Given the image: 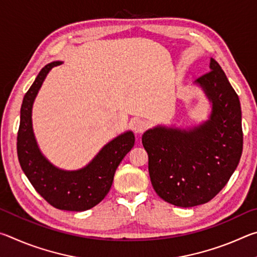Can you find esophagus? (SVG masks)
Listing matches in <instances>:
<instances>
[{
    "label": "esophagus",
    "instance_id": "34e87169",
    "mask_svg": "<svg viewBox=\"0 0 257 257\" xmlns=\"http://www.w3.org/2000/svg\"><path fill=\"white\" fill-rule=\"evenodd\" d=\"M147 128H149V122L145 120L136 119L133 121V129L135 133L142 134V133H144Z\"/></svg>",
    "mask_w": 257,
    "mask_h": 257
}]
</instances>
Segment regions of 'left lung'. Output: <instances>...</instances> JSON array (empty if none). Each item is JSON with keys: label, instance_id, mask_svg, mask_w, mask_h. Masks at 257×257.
<instances>
[{"label": "left lung", "instance_id": "1", "mask_svg": "<svg viewBox=\"0 0 257 257\" xmlns=\"http://www.w3.org/2000/svg\"><path fill=\"white\" fill-rule=\"evenodd\" d=\"M196 80L212 102L210 120L189 130L156 127L143 135L152 186L180 207L210 202L227 185L242 153L238 95L214 59Z\"/></svg>", "mask_w": 257, "mask_h": 257}]
</instances>
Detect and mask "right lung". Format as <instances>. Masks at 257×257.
Listing matches in <instances>:
<instances>
[{
  "instance_id": "right-lung-1",
  "label": "right lung",
  "mask_w": 257,
  "mask_h": 257,
  "mask_svg": "<svg viewBox=\"0 0 257 257\" xmlns=\"http://www.w3.org/2000/svg\"><path fill=\"white\" fill-rule=\"evenodd\" d=\"M62 62L46 64L26 93L20 110L17 152L21 169L30 184L52 206L64 211H86L97 205L110 190L118 165L133 149L132 132L120 135L103 147L94 160L77 171L55 168L38 150L32 125V107L45 77Z\"/></svg>"
}]
</instances>
